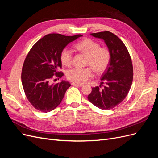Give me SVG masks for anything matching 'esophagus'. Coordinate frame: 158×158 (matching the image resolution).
<instances>
[{"mask_svg": "<svg viewBox=\"0 0 158 158\" xmlns=\"http://www.w3.org/2000/svg\"><path fill=\"white\" fill-rule=\"evenodd\" d=\"M72 85H74V86H79V87H82L83 86V84H76L74 82L72 83Z\"/></svg>", "mask_w": 158, "mask_h": 158, "instance_id": "34e87169", "label": "esophagus"}]
</instances>
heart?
I'll use <instances>...</instances> for the list:
<instances>
[{
	"mask_svg": "<svg viewBox=\"0 0 158 158\" xmlns=\"http://www.w3.org/2000/svg\"><path fill=\"white\" fill-rule=\"evenodd\" d=\"M76 49L87 56L86 64L92 68H73L66 73L67 78L76 84H84L92 77L93 70L97 73H102L106 71L111 60V52L104 47H100L99 43L91 39H85L78 42L74 45ZM61 63L69 66L73 63V53L65 47L60 54Z\"/></svg>",
	"mask_w": 158,
	"mask_h": 158,
	"instance_id": "heart-1",
	"label": "heart"
}]
</instances>
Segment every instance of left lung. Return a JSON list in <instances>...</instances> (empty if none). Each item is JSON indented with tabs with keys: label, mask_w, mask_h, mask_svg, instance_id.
Returning a JSON list of instances; mask_svg holds the SVG:
<instances>
[{
	"label": "left lung",
	"mask_w": 158,
	"mask_h": 158,
	"mask_svg": "<svg viewBox=\"0 0 158 158\" xmlns=\"http://www.w3.org/2000/svg\"><path fill=\"white\" fill-rule=\"evenodd\" d=\"M91 35L105 41L111 52V60L102 76L99 87L92 88L88 99L99 109H111L123 101L131 89L133 79L131 58L125 45L114 33L105 31ZM104 83L106 85L101 89Z\"/></svg>",
	"instance_id": "1"
}]
</instances>
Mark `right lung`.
<instances>
[{"label":"right lung","instance_id":"right-lung-1","mask_svg":"<svg viewBox=\"0 0 158 158\" xmlns=\"http://www.w3.org/2000/svg\"><path fill=\"white\" fill-rule=\"evenodd\" d=\"M82 35L65 36L50 33L37 41L28 52L23 64L22 83L26 98L32 106L47 113L60 103L70 84L62 80L51 84L50 80L56 76L61 78L60 59L61 51L69 43Z\"/></svg>","mask_w":158,"mask_h":158}]
</instances>
